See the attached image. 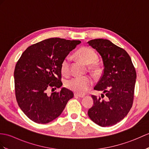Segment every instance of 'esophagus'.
Returning a JSON list of instances; mask_svg holds the SVG:
<instances>
[{
  "label": "esophagus",
  "instance_id": "1",
  "mask_svg": "<svg viewBox=\"0 0 149 149\" xmlns=\"http://www.w3.org/2000/svg\"><path fill=\"white\" fill-rule=\"evenodd\" d=\"M74 96H75V97H79V98H84V95H81V94H77V93H75Z\"/></svg>",
  "mask_w": 149,
  "mask_h": 149
}]
</instances>
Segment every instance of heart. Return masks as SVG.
I'll return each instance as SVG.
<instances>
[{
    "instance_id": "1",
    "label": "heart",
    "mask_w": 149,
    "mask_h": 149,
    "mask_svg": "<svg viewBox=\"0 0 149 149\" xmlns=\"http://www.w3.org/2000/svg\"><path fill=\"white\" fill-rule=\"evenodd\" d=\"M75 56L79 60L86 65L95 63L98 60V56L95 52L89 47H84L78 50L75 53ZM90 69L95 74H98L100 68L98 65L93 64ZM60 70L61 74L67 76L70 72V58L69 56L65 57L61 61ZM93 84V79L88 76L84 77H74L68 79L65 83L66 88L75 93H85L90 89Z\"/></svg>"
}]
</instances>
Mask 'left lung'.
Returning a JSON list of instances; mask_svg holds the SVG:
<instances>
[{
  "label": "left lung",
  "mask_w": 149,
  "mask_h": 149,
  "mask_svg": "<svg viewBox=\"0 0 149 149\" xmlns=\"http://www.w3.org/2000/svg\"><path fill=\"white\" fill-rule=\"evenodd\" d=\"M89 46L102 58L104 69L95 90L102 91V98L92 95L93 107L88 116L102 127L115 125L128 113L133 105L136 73L130 55L110 40H89Z\"/></svg>",
  "instance_id": "left-lung-1"
}]
</instances>
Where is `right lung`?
<instances>
[{
  "label": "right lung",
  "mask_w": 149,
  "mask_h": 149,
  "mask_svg": "<svg viewBox=\"0 0 149 149\" xmlns=\"http://www.w3.org/2000/svg\"><path fill=\"white\" fill-rule=\"evenodd\" d=\"M81 42L51 38L29 46L17 61L14 72L15 95L19 108L32 121L46 124L63 112L74 93L62 86L61 61Z\"/></svg>",
  "instance_id": "obj_1"
}]
</instances>
